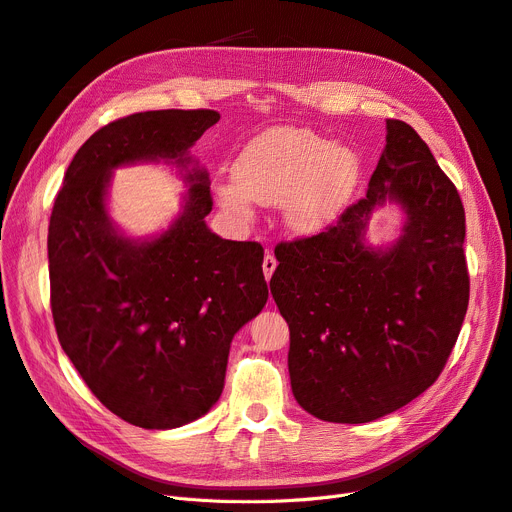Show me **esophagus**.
<instances>
[{
  "label": "esophagus",
  "mask_w": 512,
  "mask_h": 512,
  "mask_svg": "<svg viewBox=\"0 0 512 512\" xmlns=\"http://www.w3.org/2000/svg\"><path fill=\"white\" fill-rule=\"evenodd\" d=\"M275 269H277V258H275L273 254L264 256V260H262V271H264V277H267V281L273 277Z\"/></svg>",
  "instance_id": "obj_1"
}]
</instances>
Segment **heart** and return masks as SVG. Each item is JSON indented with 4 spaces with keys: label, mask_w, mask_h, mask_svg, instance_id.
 <instances>
[{
    "label": "heart",
    "mask_w": 512,
    "mask_h": 512,
    "mask_svg": "<svg viewBox=\"0 0 512 512\" xmlns=\"http://www.w3.org/2000/svg\"><path fill=\"white\" fill-rule=\"evenodd\" d=\"M357 155L304 128H273L256 136L235 161L234 185L216 187L220 206L239 220L252 218L250 201L283 203L288 227L300 235L323 229L351 195Z\"/></svg>",
    "instance_id": "1"
}]
</instances>
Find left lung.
<instances>
[{
    "mask_svg": "<svg viewBox=\"0 0 512 512\" xmlns=\"http://www.w3.org/2000/svg\"><path fill=\"white\" fill-rule=\"evenodd\" d=\"M388 200L406 214L388 249L364 243ZM460 195L418 132L386 119V147L363 199L325 231L279 243L271 294L290 325L288 367L302 410L363 424L431 386L468 306Z\"/></svg>",
    "mask_w": 512,
    "mask_h": 512,
    "instance_id": "left-lung-1",
    "label": "left lung"
}]
</instances>
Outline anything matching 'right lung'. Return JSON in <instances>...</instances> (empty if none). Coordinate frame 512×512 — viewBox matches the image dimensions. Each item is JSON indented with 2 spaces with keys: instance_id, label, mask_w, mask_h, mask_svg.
<instances>
[{
  "instance_id": "add662e5",
  "label": "right lung",
  "mask_w": 512,
  "mask_h": 512,
  "mask_svg": "<svg viewBox=\"0 0 512 512\" xmlns=\"http://www.w3.org/2000/svg\"><path fill=\"white\" fill-rule=\"evenodd\" d=\"M220 115L145 111L111 121L75 153L48 229L60 346L96 399L140 428L189 424L218 401L233 336L267 304L264 250L212 233L208 172L189 149ZM172 162L190 185L157 238L121 234L106 212L110 172Z\"/></svg>"
}]
</instances>
